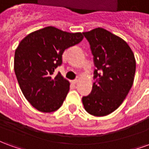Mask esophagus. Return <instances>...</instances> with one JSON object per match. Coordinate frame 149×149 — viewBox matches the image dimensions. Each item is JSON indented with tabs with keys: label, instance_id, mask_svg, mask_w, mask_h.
<instances>
[{
	"label": "esophagus",
	"instance_id": "obj_1",
	"mask_svg": "<svg viewBox=\"0 0 149 149\" xmlns=\"http://www.w3.org/2000/svg\"><path fill=\"white\" fill-rule=\"evenodd\" d=\"M78 81H79V79H78V78H77V79H75V80H73V81H72V83H73V84H77Z\"/></svg>",
	"mask_w": 149,
	"mask_h": 149
}]
</instances>
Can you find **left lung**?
I'll return each instance as SVG.
<instances>
[{
  "mask_svg": "<svg viewBox=\"0 0 149 149\" xmlns=\"http://www.w3.org/2000/svg\"><path fill=\"white\" fill-rule=\"evenodd\" d=\"M93 56L94 80L89 95L82 97L84 109L104 116L114 112L131 89L136 72L133 52L125 40L106 29L83 33Z\"/></svg>",
  "mask_w": 149,
  "mask_h": 149,
  "instance_id": "8db88e82",
  "label": "left lung"
}]
</instances>
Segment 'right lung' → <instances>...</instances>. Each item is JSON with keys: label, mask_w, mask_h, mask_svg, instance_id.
Returning <instances> with one entry per match:
<instances>
[{"label": "right lung", "mask_w": 149, "mask_h": 149, "mask_svg": "<svg viewBox=\"0 0 149 149\" xmlns=\"http://www.w3.org/2000/svg\"><path fill=\"white\" fill-rule=\"evenodd\" d=\"M81 33H70L49 26L29 34L15 51L14 71L24 97L42 112L60 109L69 91V82L55 69L62 64L65 49L83 40Z\"/></svg>", "instance_id": "obj_1"}]
</instances>
